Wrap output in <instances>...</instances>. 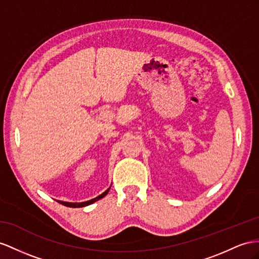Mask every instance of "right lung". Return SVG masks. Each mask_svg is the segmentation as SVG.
Wrapping results in <instances>:
<instances>
[{
  "mask_svg": "<svg viewBox=\"0 0 259 259\" xmlns=\"http://www.w3.org/2000/svg\"><path fill=\"white\" fill-rule=\"evenodd\" d=\"M109 189L110 188H108L107 190L105 191V193H103L101 196H98V197H96V198H94V199H92V200H89V201H85V202H79V203H72V202H64V201H58V202H60L61 204H63V205H66V207H71V208H81V207H85V205H89V204H92L93 202H95V201H97V200H99V199H102L103 197H105L106 195L108 194V191H109Z\"/></svg>",
  "mask_w": 259,
  "mask_h": 259,
  "instance_id": "obj_1",
  "label": "right lung"
}]
</instances>
